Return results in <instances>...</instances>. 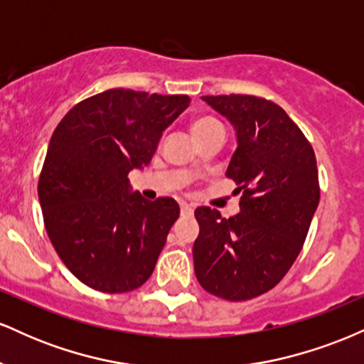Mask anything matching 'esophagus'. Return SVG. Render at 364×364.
I'll list each match as a JSON object with an SVG mask.
<instances>
[{
    "instance_id": "esophagus-1",
    "label": "esophagus",
    "mask_w": 364,
    "mask_h": 364,
    "mask_svg": "<svg viewBox=\"0 0 364 364\" xmlns=\"http://www.w3.org/2000/svg\"><path fill=\"white\" fill-rule=\"evenodd\" d=\"M179 207H181V214H183V215H191V214H193V207L188 205L186 202L179 203Z\"/></svg>"
}]
</instances>
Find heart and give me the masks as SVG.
<instances>
[{
  "label": "heart",
  "instance_id": "heart-1",
  "mask_svg": "<svg viewBox=\"0 0 364 364\" xmlns=\"http://www.w3.org/2000/svg\"><path fill=\"white\" fill-rule=\"evenodd\" d=\"M215 128H223V124L214 118H208V116L195 119L193 124H191V129H193L195 135H202V133L210 132V129H215Z\"/></svg>",
  "mask_w": 364,
  "mask_h": 364
}]
</instances>
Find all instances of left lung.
<instances>
[{"label": "left lung", "mask_w": 364, "mask_h": 364, "mask_svg": "<svg viewBox=\"0 0 364 364\" xmlns=\"http://www.w3.org/2000/svg\"><path fill=\"white\" fill-rule=\"evenodd\" d=\"M236 129L225 176L243 193L240 214L198 207L195 275L217 298L245 301L270 291L301 252L320 202L315 152L281 106L255 95H203Z\"/></svg>", "instance_id": "obj_1"}]
</instances>
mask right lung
Returning a JSON list of instances; mask_svg holds the SVG:
<instances>
[{
	"label": "right lung",
	"instance_id": "obj_1",
	"mask_svg": "<svg viewBox=\"0 0 364 364\" xmlns=\"http://www.w3.org/2000/svg\"><path fill=\"white\" fill-rule=\"evenodd\" d=\"M188 95L111 89L78 102L54 129L39 176L49 240L78 281L119 294L152 275L179 205L129 191Z\"/></svg>",
	"mask_w": 364,
	"mask_h": 364
}]
</instances>
